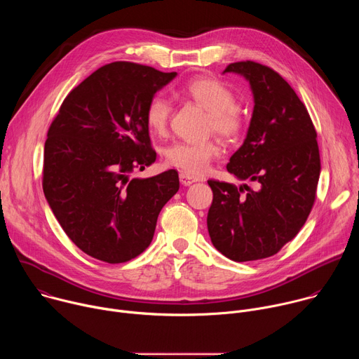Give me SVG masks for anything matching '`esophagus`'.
Returning a JSON list of instances; mask_svg holds the SVG:
<instances>
[{"label": "esophagus", "instance_id": "esophagus-1", "mask_svg": "<svg viewBox=\"0 0 359 359\" xmlns=\"http://www.w3.org/2000/svg\"><path fill=\"white\" fill-rule=\"evenodd\" d=\"M179 177H180V183H182L183 186H190V184L198 182L197 177H194V176H191V175H189V173H184V172H180Z\"/></svg>", "mask_w": 359, "mask_h": 359}]
</instances>
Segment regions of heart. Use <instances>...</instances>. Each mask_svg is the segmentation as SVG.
Segmentation results:
<instances>
[{"mask_svg": "<svg viewBox=\"0 0 359 359\" xmlns=\"http://www.w3.org/2000/svg\"><path fill=\"white\" fill-rule=\"evenodd\" d=\"M183 93L209 112L210 128L224 137H236L243 129V119L234 107L231 90L216 79L201 78L191 81ZM172 107L170 102L155 95L146 107L144 119L153 135H163L168 129ZM220 155V146L215 140L204 142H175L165 150L166 163L189 175H201L208 170L210 162Z\"/></svg>", "mask_w": 359, "mask_h": 359, "instance_id": "1", "label": "heart"}]
</instances>
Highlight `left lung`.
I'll return each instance as SVG.
<instances>
[{
  "mask_svg": "<svg viewBox=\"0 0 359 359\" xmlns=\"http://www.w3.org/2000/svg\"><path fill=\"white\" fill-rule=\"evenodd\" d=\"M227 72L248 82L254 102L227 172L254 187L209 180L208 229L213 245L241 263L271 257L298 234L313 209L321 162L311 118L287 81L252 61L230 64Z\"/></svg>",
  "mask_w": 359,
  "mask_h": 359,
  "instance_id": "obj_1",
  "label": "left lung"
}]
</instances>
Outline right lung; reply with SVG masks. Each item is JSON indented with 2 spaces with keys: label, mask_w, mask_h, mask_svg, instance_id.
Returning <instances> with one entry per match:
<instances>
[{
  "label": "right lung",
  "mask_w": 359,
  "mask_h": 359,
  "mask_svg": "<svg viewBox=\"0 0 359 359\" xmlns=\"http://www.w3.org/2000/svg\"><path fill=\"white\" fill-rule=\"evenodd\" d=\"M176 72L132 62L95 71L62 102L43 147V194L67 236L100 262L125 263L151 243L179 190L170 169L129 179L156 161L144 112Z\"/></svg>",
  "instance_id": "1"
}]
</instances>
